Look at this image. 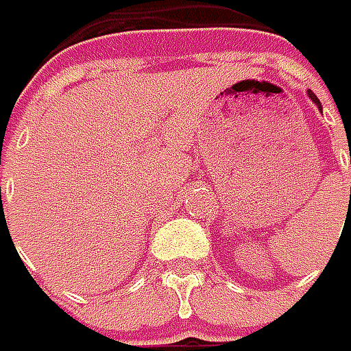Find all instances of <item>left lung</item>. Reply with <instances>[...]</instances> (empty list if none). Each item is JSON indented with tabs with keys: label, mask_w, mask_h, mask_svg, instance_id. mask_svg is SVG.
<instances>
[{
	"label": "left lung",
	"mask_w": 351,
	"mask_h": 351,
	"mask_svg": "<svg viewBox=\"0 0 351 351\" xmlns=\"http://www.w3.org/2000/svg\"><path fill=\"white\" fill-rule=\"evenodd\" d=\"M308 97L312 99V103H316V105H318V109H319V111H322V103H319V99H318V97H316V95L312 93L310 89H308Z\"/></svg>",
	"instance_id": "obj_1"
}]
</instances>
